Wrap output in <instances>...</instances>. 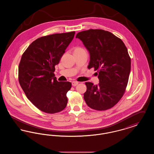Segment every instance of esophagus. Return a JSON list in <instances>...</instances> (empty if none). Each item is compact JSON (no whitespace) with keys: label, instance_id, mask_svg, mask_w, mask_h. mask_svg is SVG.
Wrapping results in <instances>:
<instances>
[{"label":"esophagus","instance_id":"obj_1","mask_svg":"<svg viewBox=\"0 0 154 154\" xmlns=\"http://www.w3.org/2000/svg\"><path fill=\"white\" fill-rule=\"evenodd\" d=\"M78 84H79V82H77V81H73L72 82V85L74 87L77 85Z\"/></svg>","mask_w":154,"mask_h":154}]
</instances>
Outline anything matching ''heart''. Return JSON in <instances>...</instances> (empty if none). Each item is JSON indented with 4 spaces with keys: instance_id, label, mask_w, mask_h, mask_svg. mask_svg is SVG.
I'll return each instance as SVG.
<instances>
[{
    "instance_id": "b5f03b06",
    "label": "heart",
    "mask_w": 154,
    "mask_h": 154,
    "mask_svg": "<svg viewBox=\"0 0 154 154\" xmlns=\"http://www.w3.org/2000/svg\"><path fill=\"white\" fill-rule=\"evenodd\" d=\"M74 54H82V53H86L85 50L81 47H75L74 48Z\"/></svg>"
}]
</instances>
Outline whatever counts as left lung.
<instances>
[{"mask_svg":"<svg viewBox=\"0 0 154 154\" xmlns=\"http://www.w3.org/2000/svg\"><path fill=\"white\" fill-rule=\"evenodd\" d=\"M76 38L89 52L88 68L97 71L99 79L97 85L85 82L84 100L92 109L109 110L121 100L128 85L131 60L127 48L121 38L102 29L82 31Z\"/></svg>","mask_w":154,"mask_h":154,"instance_id":"1","label":"left lung"}]
</instances>
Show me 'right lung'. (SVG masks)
Returning a JSON list of instances; mask_svg holds the SVG:
<instances>
[{
	"label": "right lung",
	"instance_id": "add662e5",
	"mask_svg": "<svg viewBox=\"0 0 154 154\" xmlns=\"http://www.w3.org/2000/svg\"><path fill=\"white\" fill-rule=\"evenodd\" d=\"M75 32L57 33L37 38L22 54L18 66V80L27 98L38 109L48 114L64 110L69 81H58L54 73L73 39Z\"/></svg>",
	"mask_w": 154,
	"mask_h": 154
}]
</instances>
